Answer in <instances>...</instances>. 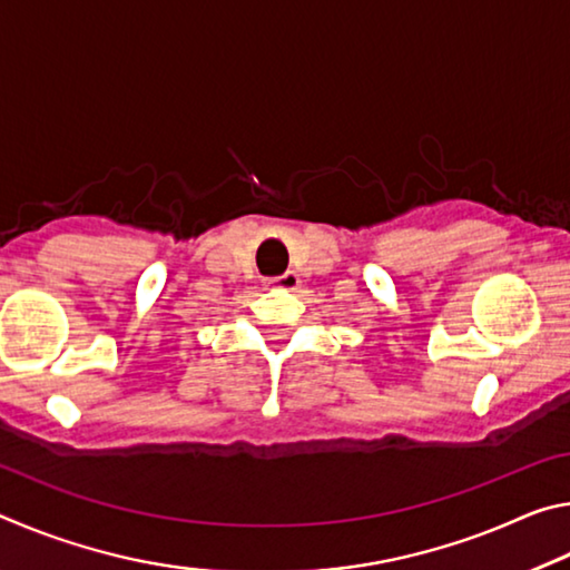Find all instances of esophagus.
<instances>
[{
  "label": "esophagus",
  "mask_w": 570,
  "mask_h": 570,
  "mask_svg": "<svg viewBox=\"0 0 570 570\" xmlns=\"http://www.w3.org/2000/svg\"><path fill=\"white\" fill-rule=\"evenodd\" d=\"M298 284H302V278H298V274L296 272H286L284 276L268 278L266 288H276V292H296Z\"/></svg>",
  "instance_id": "34e87169"
}]
</instances>
